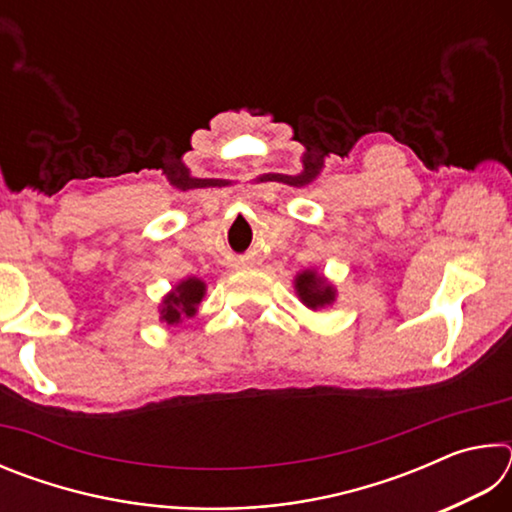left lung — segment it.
I'll use <instances>...</instances> for the list:
<instances>
[{"mask_svg": "<svg viewBox=\"0 0 512 512\" xmlns=\"http://www.w3.org/2000/svg\"><path fill=\"white\" fill-rule=\"evenodd\" d=\"M293 289L300 298L302 305L311 311H320L325 307H332L336 302V287L327 280L323 273H318L316 268H305L296 277H293Z\"/></svg>", "mask_w": 512, "mask_h": 512, "instance_id": "obj_1", "label": "left lung"}]
</instances>
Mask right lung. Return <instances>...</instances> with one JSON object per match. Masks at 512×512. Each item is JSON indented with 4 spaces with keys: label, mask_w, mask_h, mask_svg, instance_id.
<instances>
[{
    "label": "right lung",
    "mask_w": 512,
    "mask_h": 512,
    "mask_svg": "<svg viewBox=\"0 0 512 512\" xmlns=\"http://www.w3.org/2000/svg\"><path fill=\"white\" fill-rule=\"evenodd\" d=\"M207 293V284L201 277H185L178 284H173V289L160 300L158 314L160 323L164 327H178L185 320L194 318L198 314V305H201Z\"/></svg>",
    "instance_id": "obj_1"
}]
</instances>
